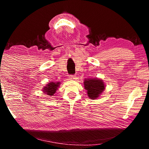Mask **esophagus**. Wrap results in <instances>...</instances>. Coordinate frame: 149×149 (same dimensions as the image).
<instances>
[{
    "instance_id": "obj_1",
    "label": "esophagus",
    "mask_w": 149,
    "mask_h": 149,
    "mask_svg": "<svg viewBox=\"0 0 149 149\" xmlns=\"http://www.w3.org/2000/svg\"><path fill=\"white\" fill-rule=\"evenodd\" d=\"M69 77H70L69 79H70V80H73V79H76V77H75V75H70Z\"/></svg>"
}]
</instances>
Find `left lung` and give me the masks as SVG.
Returning a JSON list of instances; mask_svg holds the SVG:
<instances>
[{"instance_id": "obj_1", "label": "left lung", "mask_w": 149, "mask_h": 149, "mask_svg": "<svg viewBox=\"0 0 149 149\" xmlns=\"http://www.w3.org/2000/svg\"><path fill=\"white\" fill-rule=\"evenodd\" d=\"M85 89L87 91V94L89 98L95 99L104 89V85L102 80L98 79H87L84 81Z\"/></svg>"}]
</instances>
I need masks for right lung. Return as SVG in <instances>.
<instances>
[{"label": "right lung", "mask_w": 149, "mask_h": 149, "mask_svg": "<svg viewBox=\"0 0 149 149\" xmlns=\"http://www.w3.org/2000/svg\"><path fill=\"white\" fill-rule=\"evenodd\" d=\"M59 84H60L59 82L56 83V84L53 82L50 83V84L47 85V87H45L44 92H46L48 95H50V96L53 95L55 93V92H56L58 87L59 86Z\"/></svg>", "instance_id": "1"}]
</instances>
